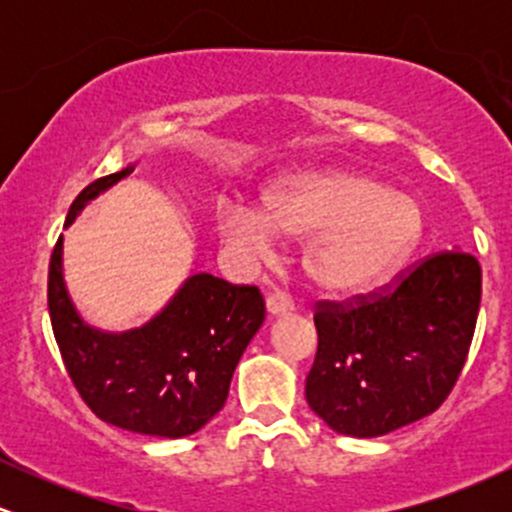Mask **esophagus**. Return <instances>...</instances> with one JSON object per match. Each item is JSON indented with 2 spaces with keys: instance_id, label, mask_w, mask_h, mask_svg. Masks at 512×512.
I'll return each mask as SVG.
<instances>
[{
  "instance_id": "esophagus-1",
  "label": "esophagus",
  "mask_w": 512,
  "mask_h": 512,
  "mask_svg": "<svg viewBox=\"0 0 512 512\" xmlns=\"http://www.w3.org/2000/svg\"><path fill=\"white\" fill-rule=\"evenodd\" d=\"M293 310V301L286 293H269L267 296V313L276 317V315H286Z\"/></svg>"
}]
</instances>
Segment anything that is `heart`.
Returning a JSON list of instances; mask_svg holds the SVG:
<instances>
[{"instance_id":"b5f03b06","label":"heart","mask_w":512,"mask_h":512,"mask_svg":"<svg viewBox=\"0 0 512 512\" xmlns=\"http://www.w3.org/2000/svg\"><path fill=\"white\" fill-rule=\"evenodd\" d=\"M221 240L245 257L267 255L281 236L308 238L303 269L320 289L356 293L380 284L409 260L426 231L414 197L356 170L291 175L260 204L223 199L216 207Z\"/></svg>"}]
</instances>
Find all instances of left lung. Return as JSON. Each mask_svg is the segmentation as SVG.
<instances>
[{
    "instance_id": "8db88e82",
    "label": "left lung",
    "mask_w": 512,
    "mask_h": 512,
    "mask_svg": "<svg viewBox=\"0 0 512 512\" xmlns=\"http://www.w3.org/2000/svg\"><path fill=\"white\" fill-rule=\"evenodd\" d=\"M479 301L481 267L462 250L426 257L383 291L320 301L317 354L305 378L310 409L354 438L433 414L467 361Z\"/></svg>"
}]
</instances>
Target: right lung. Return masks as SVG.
Instances as JSON below:
<instances>
[{"mask_svg": "<svg viewBox=\"0 0 512 512\" xmlns=\"http://www.w3.org/2000/svg\"><path fill=\"white\" fill-rule=\"evenodd\" d=\"M132 170L127 166L84 187L64 226ZM48 308L64 368L88 409L105 424L158 438L192 436L219 414L233 370L264 322L257 286H233L202 272L187 276L146 325L96 330L69 298L62 236L50 257Z\"/></svg>", "mask_w": 512, "mask_h": 512, "instance_id": "obj_1", "label": "right lung"}]
</instances>
